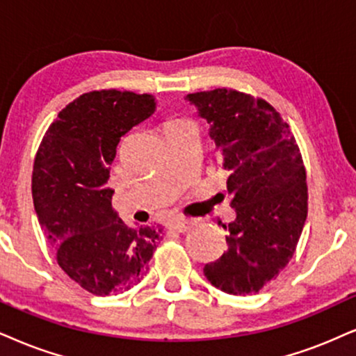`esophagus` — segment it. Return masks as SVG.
Returning a JSON list of instances; mask_svg holds the SVG:
<instances>
[{
  "label": "esophagus",
  "mask_w": 356,
  "mask_h": 356,
  "mask_svg": "<svg viewBox=\"0 0 356 356\" xmlns=\"http://www.w3.org/2000/svg\"><path fill=\"white\" fill-rule=\"evenodd\" d=\"M190 227H191V221H186V219H175V221L170 225V229L177 232H186L190 231Z\"/></svg>",
  "instance_id": "1"
}]
</instances>
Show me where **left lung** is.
Listing matches in <instances>:
<instances>
[{
	"label": "left lung",
	"mask_w": 356,
	"mask_h": 356,
	"mask_svg": "<svg viewBox=\"0 0 356 356\" xmlns=\"http://www.w3.org/2000/svg\"><path fill=\"white\" fill-rule=\"evenodd\" d=\"M211 125L229 173L236 219L222 225L226 252L204 266L206 279L231 296L261 291L289 264L307 219V173L289 124L264 99L234 89L188 94Z\"/></svg>",
	"instance_id": "obj_1"
}]
</instances>
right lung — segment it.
<instances>
[{
  "mask_svg": "<svg viewBox=\"0 0 356 356\" xmlns=\"http://www.w3.org/2000/svg\"><path fill=\"white\" fill-rule=\"evenodd\" d=\"M155 108L150 94L87 92L57 113L34 158L39 225L60 269L94 296L137 285L161 239V229L127 226L113 211L107 186L120 138Z\"/></svg>",
  "mask_w": 356,
  "mask_h": 356,
  "instance_id": "add662e5",
  "label": "right lung"
}]
</instances>
